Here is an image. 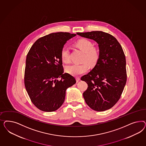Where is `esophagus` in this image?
Returning a JSON list of instances; mask_svg holds the SVG:
<instances>
[{
	"mask_svg": "<svg viewBox=\"0 0 146 146\" xmlns=\"http://www.w3.org/2000/svg\"><path fill=\"white\" fill-rule=\"evenodd\" d=\"M80 80V78L79 77H76V82H77L79 81Z\"/></svg>",
	"mask_w": 146,
	"mask_h": 146,
	"instance_id": "34e87169",
	"label": "esophagus"
}]
</instances>
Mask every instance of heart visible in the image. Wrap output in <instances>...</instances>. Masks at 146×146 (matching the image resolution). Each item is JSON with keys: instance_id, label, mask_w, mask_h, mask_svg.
<instances>
[{"instance_id": "obj_1", "label": "heart", "mask_w": 146, "mask_h": 146, "mask_svg": "<svg viewBox=\"0 0 146 146\" xmlns=\"http://www.w3.org/2000/svg\"><path fill=\"white\" fill-rule=\"evenodd\" d=\"M76 45L84 52L82 62L81 64H73L68 66L65 68L66 73L73 76H78L83 74L88 70L89 63L90 66H94L97 64L100 58V51L98 49L93 46L92 42L85 38L78 40ZM62 60L65 63L70 62V49L67 46H64L61 51Z\"/></svg>"}]
</instances>
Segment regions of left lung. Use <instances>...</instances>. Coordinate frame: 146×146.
Here are the masks:
<instances>
[{"mask_svg":"<svg viewBox=\"0 0 146 146\" xmlns=\"http://www.w3.org/2000/svg\"><path fill=\"white\" fill-rule=\"evenodd\" d=\"M98 44L100 58L92 71L81 78L88 84L83 93L91 109L104 111L119 101L127 80L126 58L123 50L114 36L101 31L77 33Z\"/></svg>","mask_w":146,"mask_h":146,"instance_id":"8db88e82","label":"left lung"}]
</instances>
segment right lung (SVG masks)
<instances>
[{
    "label": "right lung",
    "instance_id": "add662e5",
    "mask_svg": "<svg viewBox=\"0 0 146 146\" xmlns=\"http://www.w3.org/2000/svg\"><path fill=\"white\" fill-rule=\"evenodd\" d=\"M75 35L58 32L44 36L36 41L27 55L25 86L31 102L40 110H57L65 101L67 89L76 83L73 76L63 73L61 58L64 44Z\"/></svg>",
    "mask_w": 146,
    "mask_h": 146
}]
</instances>
